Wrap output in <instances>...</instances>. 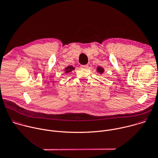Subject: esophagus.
<instances>
[{
  "mask_svg": "<svg viewBox=\"0 0 158 158\" xmlns=\"http://www.w3.org/2000/svg\"><path fill=\"white\" fill-rule=\"evenodd\" d=\"M81 68L82 69H87L88 68V64H86V65H81Z\"/></svg>",
  "mask_w": 158,
  "mask_h": 158,
  "instance_id": "1",
  "label": "esophagus"
}]
</instances>
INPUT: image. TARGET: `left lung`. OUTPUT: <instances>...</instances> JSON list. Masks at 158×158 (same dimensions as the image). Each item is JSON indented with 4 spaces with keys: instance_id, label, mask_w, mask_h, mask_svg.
Returning a JSON list of instances; mask_svg holds the SVG:
<instances>
[{
    "instance_id": "8db88e82",
    "label": "left lung",
    "mask_w": 158,
    "mask_h": 158,
    "mask_svg": "<svg viewBox=\"0 0 158 158\" xmlns=\"http://www.w3.org/2000/svg\"><path fill=\"white\" fill-rule=\"evenodd\" d=\"M97 72H98V73H100V74H102V73H103V71H104L103 69L102 68H100V67H98L97 69Z\"/></svg>"
}]
</instances>
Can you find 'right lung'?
I'll return each mask as SVG.
<instances>
[{
	"label": "right lung",
	"mask_w": 158,
	"mask_h": 158,
	"mask_svg": "<svg viewBox=\"0 0 158 158\" xmlns=\"http://www.w3.org/2000/svg\"><path fill=\"white\" fill-rule=\"evenodd\" d=\"M74 69V68H73L72 66H68L66 68H65V73H68L71 71H72Z\"/></svg>",
	"instance_id": "obj_1"
}]
</instances>
